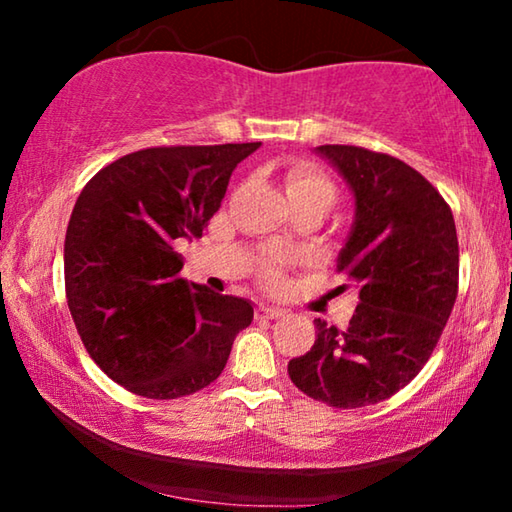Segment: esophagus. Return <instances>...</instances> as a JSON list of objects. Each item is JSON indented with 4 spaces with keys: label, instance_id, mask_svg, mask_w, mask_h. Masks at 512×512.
<instances>
[{
    "label": "esophagus",
    "instance_id": "34e87169",
    "mask_svg": "<svg viewBox=\"0 0 512 512\" xmlns=\"http://www.w3.org/2000/svg\"><path fill=\"white\" fill-rule=\"evenodd\" d=\"M255 316L257 318H280V316H284V311L280 309V307H268V305H257V309H255Z\"/></svg>",
    "mask_w": 512,
    "mask_h": 512
}]
</instances>
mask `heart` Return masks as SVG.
Instances as JSON below:
<instances>
[{"label":"heart","instance_id":"1","mask_svg":"<svg viewBox=\"0 0 512 512\" xmlns=\"http://www.w3.org/2000/svg\"><path fill=\"white\" fill-rule=\"evenodd\" d=\"M287 192L291 196V201H298V198H329L334 201V183L329 180L323 171H318L316 167H309V164H296L291 167L287 173ZM266 280H275L277 271L273 266L264 268Z\"/></svg>","mask_w":512,"mask_h":512}]
</instances>
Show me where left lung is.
Listing matches in <instances>:
<instances>
[{"label": "left lung", "mask_w": 512, "mask_h": 512, "mask_svg": "<svg viewBox=\"0 0 512 512\" xmlns=\"http://www.w3.org/2000/svg\"><path fill=\"white\" fill-rule=\"evenodd\" d=\"M354 194V223L336 271L359 284L339 329L316 318V341L289 361L302 393L334 409H361L404 388L429 361L458 296L452 207L422 173L363 146L316 149Z\"/></svg>", "instance_id": "1"}]
</instances>
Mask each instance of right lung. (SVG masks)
<instances>
[{
	"label": "right lung",
	"instance_id": "1",
	"mask_svg": "<svg viewBox=\"0 0 512 512\" xmlns=\"http://www.w3.org/2000/svg\"><path fill=\"white\" fill-rule=\"evenodd\" d=\"M259 146H153L83 187L65 235L67 307L94 363L126 391L178 400L210 386L253 320L248 300L189 287L176 248L203 235Z\"/></svg>",
	"mask_w": 512,
	"mask_h": 512
}]
</instances>
